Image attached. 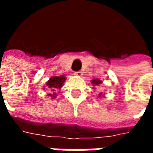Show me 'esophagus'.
Listing matches in <instances>:
<instances>
[{
    "instance_id": "esophagus-1",
    "label": "esophagus",
    "mask_w": 153,
    "mask_h": 153,
    "mask_svg": "<svg viewBox=\"0 0 153 153\" xmlns=\"http://www.w3.org/2000/svg\"><path fill=\"white\" fill-rule=\"evenodd\" d=\"M74 75H76V76L81 77L82 75H83V72H82V71H77V72H74Z\"/></svg>"
}]
</instances>
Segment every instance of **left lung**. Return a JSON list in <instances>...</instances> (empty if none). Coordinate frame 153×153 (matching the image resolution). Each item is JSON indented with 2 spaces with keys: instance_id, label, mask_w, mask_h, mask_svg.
I'll list each match as a JSON object with an SVG mask.
<instances>
[{
  "instance_id": "1",
  "label": "left lung",
  "mask_w": 153,
  "mask_h": 153,
  "mask_svg": "<svg viewBox=\"0 0 153 153\" xmlns=\"http://www.w3.org/2000/svg\"><path fill=\"white\" fill-rule=\"evenodd\" d=\"M102 83V81L99 79H93L92 80V83H93V85H98V84H101ZM98 95H99V97H101V95H102V93H99Z\"/></svg>"
}]
</instances>
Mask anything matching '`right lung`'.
Here are the masks:
<instances>
[{
  "instance_id": "obj_1",
  "label": "right lung",
  "mask_w": 153,
  "mask_h": 153,
  "mask_svg": "<svg viewBox=\"0 0 153 153\" xmlns=\"http://www.w3.org/2000/svg\"><path fill=\"white\" fill-rule=\"evenodd\" d=\"M65 80V77L64 76V75L51 77L50 79L47 81V83H46L47 89H50L54 92L56 88H60L62 87V85H63ZM48 96L51 97L52 98H56V93H53V94L49 93Z\"/></svg>"
}]
</instances>
